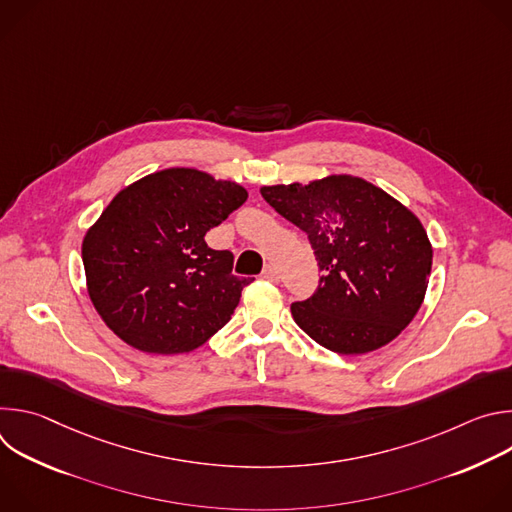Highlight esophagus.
<instances>
[{
  "mask_svg": "<svg viewBox=\"0 0 512 512\" xmlns=\"http://www.w3.org/2000/svg\"><path fill=\"white\" fill-rule=\"evenodd\" d=\"M261 277H263V279H267V281H273V283H277V281H279V271H277V267H273V265H267V267L263 269Z\"/></svg>",
  "mask_w": 512,
  "mask_h": 512,
  "instance_id": "obj_1",
  "label": "esophagus"
}]
</instances>
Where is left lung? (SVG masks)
Masks as SVG:
<instances>
[{
	"instance_id": "1",
	"label": "left lung",
	"mask_w": 512,
	"mask_h": 512,
	"mask_svg": "<svg viewBox=\"0 0 512 512\" xmlns=\"http://www.w3.org/2000/svg\"><path fill=\"white\" fill-rule=\"evenodd\" d=\"M261 194L308 235L322 271L314 294L291 304V316L312 340L338 354H364L409 326L433 255L411 210L354 176L263 186Z\"/></svg>"
}]
</instances>
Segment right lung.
<instances>
[{
	"label": "right lung",
	"mask_w": 512,
	"mask_h": 512,
	"mask_svg": "<svg viewBox=\"0 0 512 512\" xmlns=\"http://www.w3.org/2000/svg\"><path fill=\"white\" fill-rule=\"evenodd\" d=\"M247 200L235 182L170 168L121 190L83 241L89 296L129 346L190 352L221 330L249 277L233 275V253L204 235Z\"/></svg>",
	"instance_id": "right-lung-1"
}]
</instances>
